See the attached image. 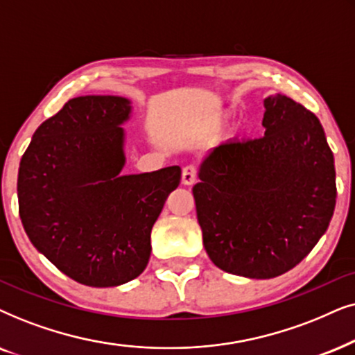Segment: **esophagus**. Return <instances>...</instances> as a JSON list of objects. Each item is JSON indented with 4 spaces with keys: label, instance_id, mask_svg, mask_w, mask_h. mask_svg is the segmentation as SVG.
Wrapping results in <instances>:
<instances>
[{
    "label": "esophagus",
    "instance_id": "obj_1",
    "mask_svg": "<svg viewBox=\"0 0 355 355\" xmlns=\"http://www.w3.org/2000/svg\"><path fill=\"white\" fill-rule=\"evenodd\" d=\"M198 180V168L195 165H187L182 172V183L183 185H193Z\"/></svg>",
    "mask_w": 355,
    "mask_h": 355
}]
</instances>
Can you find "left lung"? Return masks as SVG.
Returning <instances> with one entry per match:
<instances>
[{
    "label": "left lung",
    "instance_id": "left-lung-1",
    "mask_svg": "<svg viewBox=\"0 0 355 355\" xmlns=\"http://www.w3.org/2000/svg\"><path fill=\"white\" fill-rule=\"evenodd\" d=\"M264 107V135L212 149L193 187L211 261L252 279L297 266L328 229L338 195L315 113L286 96L268 97Z\"/></svg>",
    "mask_w": 355,
    "mask_h": 355
}]
</instances>
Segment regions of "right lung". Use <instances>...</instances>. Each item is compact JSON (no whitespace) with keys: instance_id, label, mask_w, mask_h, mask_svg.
I'll use <instances>...</instances> for the list:
<instances>
[{"instance_id":"add662e5","label":"right lung","mask_w":355,"mask_h":355,"mask_svg":"<svg viewBox=\"0 0 355 355\" xmlns=\"http://www.w3.org/2000/svg\"><path fill=\"white\" fill-rule=\"evenodd\" d=\"M130 110L116 96L69 98L37 128L19 165L24 230L84 286H120L144 271L154 222L180 185L178 165L121 177Z\"/></svg>"}]
</instances>
